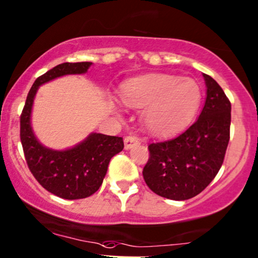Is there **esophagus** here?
Instances as JSON below:
<instances>
[{
  "label": "esophagus",
  "instance_id": "esophagus-1",
  "mask_svg": "<svg viewBox=\"0 0 258 258\" xmlns=\"http://www.w3.org/2000/svg\"><path fill=\"white\" fill-rule=\"evenodd\" d=\"M123 143H124V149H131L134 148L135 146H137V144H140V138L132 135L126 136L123 140Z\"/></svg>",
  "mask_w": 258,
  "mask_h": 258
}]
</instances>
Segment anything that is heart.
Listing matches in <instances>:
<instances>
[{"mask_svg":"<svg viewBox=\"0 0 258 258\" xmlns=\"http://www.w3.org/2000/svg\"><path fill=\"white\" fill-rule=\"evenodd\" d=\"M121 98L126 105L144 107L142 120L153 134L179 132L192 120L201 103L195 81L166 73H152L123 83Z\"/></svg>","mask_w":258,"mask_h":258,"instance_id":"obj_1","label":"heart"}]
</instances>
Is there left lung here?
<instances>
[{
	"mask_svg": "<svg viewBox=\"0 0 258 258\" xmlns=\"http://www.w3.org/2000/svg\"><path fill=\"white\" fill-rule=\"evenodd\" d=\"M207 98L196 122L175 138L148 146L143 179L154 194L175 201L197 196L216 177L230 140L231 104L222 87L203 75Z\"/></svg>",
	"mask_w": 258,
	"mask_h": 258,
	"instance_id": "left-lung-1",
	"label": "left lung"
}]
</instances>
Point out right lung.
Instances as JSON below:
<instances>
[{
	"instance_id": "add662e5",
	"label": "right lung",
	"mask_w": 258,
	"mask_h": 258,
	"mask_svg": "<svg viewBox=\"0 0 258 258\" xmlns=\"http://www.w3.org/2000/svg\"><path fill=\"white\" fill-rule=\"evenodd\" d=\"M92 62H64L36 78L21 115V142L33 176L45 189L64 200L92 196L103 183L109 161L123 149L122 137L92 134L67 151H52L36 141L30 112L39 86L64 75L86 73Z\"/></svg>"
}]
</instances>
